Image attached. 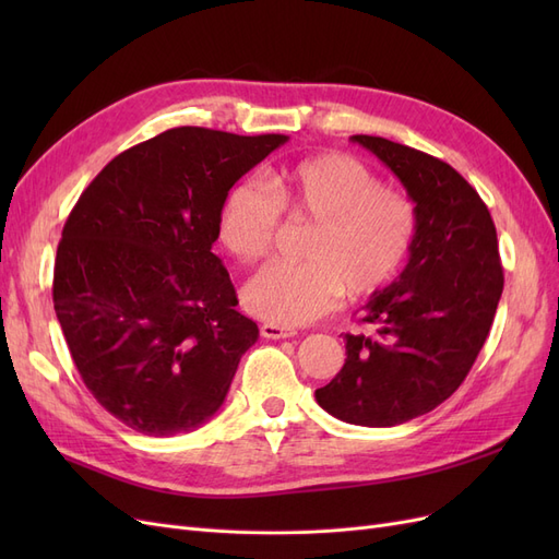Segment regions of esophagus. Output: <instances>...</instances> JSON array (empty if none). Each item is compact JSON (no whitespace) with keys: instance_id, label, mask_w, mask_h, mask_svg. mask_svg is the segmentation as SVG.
Wrapping results in <instances>:
<instances>
[{"instance_id":"34e87169","label":"esophagus","mask_w":559,"mask_h":559,"mask_svg":"<svg viewBox=\"0 0 559 559\" xmlns=\"http://www.w3.org/2000/svg\"><path fill=\"white\" fill-rule=\"evenodd\" d=\"M261 335L267 337V341H284V337H294L296 329L289 326H280V324H263Z\"/></svg>"}]
</instances>
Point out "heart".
Returning <instances> with one entry per match:
<instances>
[{
  "mask_svg": "<svg viewBox=\"0 0 559 559\" xmlns=\"http://www.w3.org/2000/svg\"><path fill=\"white\" fill-rule=\"evenodd\" d=\"M314 224L306 263H270L242 289L245 308L270 324L298 326L329 312L343 292L366 298L408 261L415 205L347 154H321L270 177L235 183L218 214V242L242 263L265 259L284 224Z\"/></svg>",
  "mask_w": 559,
  "mask_h": 559,
  "instance_id": "b5f03b06",
  "label": "heart"
}]
</instances>
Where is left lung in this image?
Wrapping results in <instances>:
<instances>
[{"mask_svg":"<svg viewBox=\"0 0 559 559\" xmlns=\"http://www.w3.org/2000/svg\"><path fill=\"white\" fill-rule=\"evenodd\" d=\"M352 142L399 177L417 235L403 273L364 306L376 335H345V366L314 399L349 425L394 427L431 413L464 382L492 329L503 267L492 216L454 167L384 138Z\"/></svg>","mask_w":559,"mask_h":559,"instance_id":"8db88e82","label":"left lung"}]
</instances>
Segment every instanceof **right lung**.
Returning <instances> with one entry per match:
<instances>
[{
    "label": "right lung",
    "mask_w": 559,
    "mask_h": 559,
    "mask_svg": "<svg viewBox=\"0 0 559 559\" xmlns=\"http://www.w3.org/2000/svg\"><path fill=\"white\" fill-rule=\"evenodd\" d=\"M286 134L173 128L118 154L62 228L53 306L81 380L146 436L222 408L259 326L212 251L233 183Z\"/></svg>",
    "instance_id": "obj_1"
}]
</instances>
